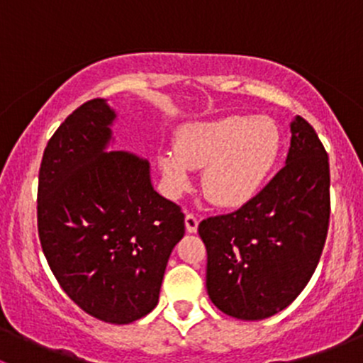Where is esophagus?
Wrapping results in <instances>:
<instances>
[{
	"mask_svg": "<svg viewBox=\"0 0 363 363\" xmlns=\"http://www.w3.org/2000/svg\"><path fill=\"white\" fill-rule=\"evenodd\" d=\"M184 223H186V230H188L189 233H195L196 230H199V223H200L199 216L193 214V212H188V214H186Z\"/></svg>",
	"mask_w": 363,
	"mask_h": 363,
	"instance_id": "34e87169",
	"label": "esophagus"
}]
</instances>
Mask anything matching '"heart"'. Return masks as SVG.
Returning <instances> with one entry per match:
<instances>
[{
	"label": "heart",
	"mask_w": 363,
	"mask_h": 363,
	"mask_svg": "<svg viewBox=\"0 0 363 363\" xmlns=\"http://www.w3.org/2000/svg\"><path fill=\"white\" fill-rule=\"evenodd\" d=\"M281 152V131L265 116H226L181 128L175 149L160 155L168 189L191 186V172L203 168L205 196L219 207L251 202L269 179Z\"/></svg>",
	"instance_id": "1"
}]
</instances>
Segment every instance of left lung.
I'll return each mask as SVG.
<instances>
[{
  "mask_svg": "<svg viewBox=\"0 0 363 363\" xmlns=\"http://www.w3.org/2000/svg\"><path fill=\"white\" fill-rule=\"evenodd\" d=\"M330 221L328 155L303 117L291 123L286 164L235 212L199 225L207 294L237 320H265L300 295L316 270Z\"/></svg>",
  "mask_w": 363,
  "mask_h": 363,
  "instance_id": "1",
  "label": "left lung"
}]
</instances>
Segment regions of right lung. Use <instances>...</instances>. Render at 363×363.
Masks as SVG:
<instances>
[{
  "mask_svg": "<svg viewBox=\"0 0 363 363\" xmlns=\"http://www.w3.org/2000/svg\"><path fill=\"white\" fill-rule=\"evenodd\" d=\"M116 113L86 101L50 137L38 174V237L60 286L84 313L126 325L151 313L175 244L177 203L155 191L149 161L105 152Z\"/></svg>",
  "mask_w": 363,
  "mask_h": 363,
  "instance_id": "obj_1",
  "label": "right lung"
}]
</instances>
